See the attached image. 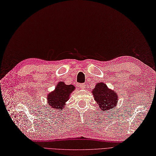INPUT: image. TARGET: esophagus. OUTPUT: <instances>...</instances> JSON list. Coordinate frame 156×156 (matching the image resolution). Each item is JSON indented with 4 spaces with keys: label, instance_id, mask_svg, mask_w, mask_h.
<instances>
[{
    "label": "esophagus",
    "instance_id": "1",
    "mask_svg": "<svg viewBox=\"0 0 156 156\" xmlns=\"http://www.w3.org/2000/svg\"><path fill=\"white\" fill-rule=\"evenodd\" d=\"M79 87H80V88H81V89H85V87H86V85H85V84H84V83H83V84H80Z\"/></svg>",
    "mask_w": 156,
    "mask_h": 156
}]
</instances>
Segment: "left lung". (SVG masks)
<instances>
[{"label":"left lung","mask_w":156,"mask_h":156,"mask_svg":"<svg viewBox=\"0 0 156 156\" xmlns=\"http://www.w3.org/2000/svg\"><path fill=\"white\" fill-rule=\"evenodd\" d=\"M94 100L103 112L112 110L118 103V95L115 91L109 88L105 83H98L92 90Z\"/></svg>","instance_id":"1"}]
</instances>
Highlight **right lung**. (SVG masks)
I'll list each match as a JSON object with an SVG mask.
<instances>
[{"label": "right lung", "instance_id": "1", "mask_svg": "<svg viewBox=\"0 0 156 156\" xmlns=\"http://www.w3.org/2000/svg\"><path fill=\"white\" fill-rule=\"evenodd\" d=\"M76 89L72 84H66L63 81L58 82L55 90L47 95V103L50 109L62 111L69 100L71 94Z\"/></svg>", "mask_w": 156, "mask_h": 156}]
</instances>
